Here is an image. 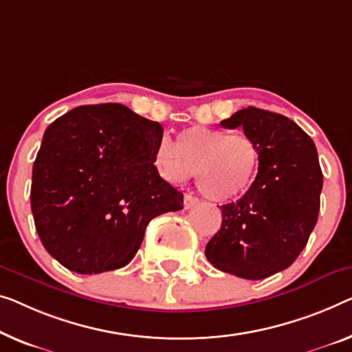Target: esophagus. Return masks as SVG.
Listing matches in <instances>:
<instances>
[{
  "instance_id": "34e87169",
  "label": "esophagus",
  "mask_w": 352,
  "mask_h": 352,
  "mask_svg": "<svg viewBox=\"0 0 352 352\" xmlns=\"http://www.w3.org/2000/svg\"><path fill=\"white\" fill-rule=\"evenodd\" d=\"M199 204V199L194 197L192 194H186L185 196V208H192Z\"/></svg>"
}]
</instances>
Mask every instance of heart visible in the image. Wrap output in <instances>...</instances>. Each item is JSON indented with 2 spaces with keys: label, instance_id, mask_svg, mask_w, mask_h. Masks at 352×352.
I'll return each mask as SVG.
<instances>
[{
  "label": "heart",
  "instance_id": "heart-1",
  "mask_svg": "<svg viewBox=\"0 0 352 352\" xmlns=\"http://www.w3.org/2000/svg\"><path fill=\"white\" fill-rule=\"evenodd\" d=\"M160 174L182 183L196 172V185L214 202H229L250 191L258 177L261 153L245 134L206 126H191L177 134L174 144L162 142L155 153Z\"/></svg>",
  "mask_w": 352,
  "mask_h": 352
}]
</instances>
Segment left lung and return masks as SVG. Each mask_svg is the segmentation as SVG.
Instances as JSON below:
<instances>
[{"label":"left lung","mask_w":352,"mask_h":352,"mask_svg":"<svg viewBox=\"0 0 352 352\" xmlns=\"http://www.w3.org/2000/svg\"><path fill=\"white\" fill-rule=\"evenodd\" d=\"M243 128L261 153L258 177L237 202L221 206L223 223L206 246L210 264L245 280L289 267L316 226L322 172L314 142L285 115L246 107L221 122Z\"/></svg>","instance_id":"obj_1"}]
</instances>
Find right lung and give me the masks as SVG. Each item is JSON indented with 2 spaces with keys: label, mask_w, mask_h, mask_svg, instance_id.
I'll return each instance as SVG.
<instances>
[{
  "label": "right lung",
  "mask_w": 352,
  "mask_h": 352,
  "mask_svg": "<svg viewBox=\"0 0 352 352\" xmlns=\"http://www.w3.org/2000/svg\"><path fill=\"white\" fill-rule=\"evenodd\" d=\"M162 126L122 104L82 106L45 129L33 166L31 212L44 248L66 269L129 264L158 214L183 208L155 153Z\"/></svg>",
  "instance_id": "obj_1"
}]
</instances>
